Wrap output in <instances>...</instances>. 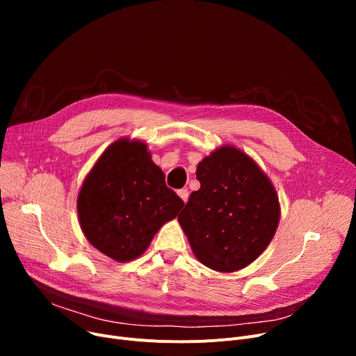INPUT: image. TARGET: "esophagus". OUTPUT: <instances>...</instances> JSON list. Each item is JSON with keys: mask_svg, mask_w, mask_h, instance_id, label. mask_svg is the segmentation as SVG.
<instances>
[{"mask_svg": "<svg viewBox=\"0 0 356 356\" xmlns=\"http://www.w3.org/2000/svg\"><path fill=\"white\" fill-rule=\"evenodd\" d=\"M177 195L180 196V199L186 203L188 202V199H189V192H188V189H180V191H177Z\"/></svg>", "mask_w": 356, "mask_h": 356, "instance_id": "esophagus-1", "label": "esophagus"}]
</instances>
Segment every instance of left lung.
I'll list each match as a JSON object with an SVG mask.
<instances>
[{
	"mask_svg": "<svg viewBox=\"0 0 356 356\" xmlns=\"http://www.w3.org/2000/svg\"><path fill=\"white\" fill-rule=\"evenodd\" d=\"M192 192L177 220L195 257L219 273L250 266L266 251L278 222L280 203L261 167L234 145L218 147L196 168Z\"/></svg>",
	"mask_w": 356,
	"mask_h": 356,
	"instance_id": "obj_1",
	"label": "left lung"
}]
</instances>
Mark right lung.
<instances>
[{"instance_id":"1","label":"right lung","mask_w":356,"mask_h":356,"mask_svg":"<svg viewBox=\"0 0 356 356\" xmlns=\"http://www.w3.org/2000/svg\"><path fill=\"white\" fill-rule=\"evenodd\" d=\"M81 229L90 245L127 263L138 258L183 200L168 189L147 144L120 138L108 145L78 195Z\"/></svg>"}]
</instances>
